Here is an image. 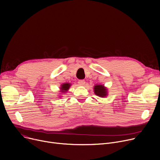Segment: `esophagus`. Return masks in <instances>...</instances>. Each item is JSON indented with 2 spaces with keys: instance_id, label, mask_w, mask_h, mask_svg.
Listing matches in <instances>:
<instances>
[{
  "instance_id": "1",
  "label": "esophagus",
  "mask_w": 160,
  "mask_h": 160,
  "mask_svg": "<svg viewBox=\"0 0 160 160\" xmlns=\"http://www.w3.org/2000/svg\"><path fill=\"white\" fill-rule=\"evenodd\" d=\"M78 83H79L80 86H84L86 83V82L84 80H78Z\"/></svg>"
}]
</instances>
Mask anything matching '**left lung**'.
<instances>
[{"mask_svg": "<svg viewBox=\"0 0 160 160\" xmlns=\"http://www.w3.org/2000/svg\"><path fill=\"white\" fill-rule=\"evenodd\" d=\"M95 93L100 97H106L107 95V89L103 85H96L94 86Z\"/></svg>", "mask_w": 160, "mask_h": 160, "instance_id": "1", "label": "left lung"}]
</instances>
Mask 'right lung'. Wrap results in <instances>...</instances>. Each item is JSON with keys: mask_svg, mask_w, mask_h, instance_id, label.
Instances as JSON below:
<instances>
[{"mask_svg": "<svg viewBox=\"0 0 160 160\" xmlns=\"http://www.w3.org/2000/svg\"><path fill=\"white\" fill-rule=\"evenodd\" d=\"M70 86H71V83H63V84L61 86V88H60L61 92H62V93H65V92H67V91L69 90Z\"/></svg>", "mask_w": 160, "mask_h": 160, "instance_id": "1", "label": "right lung"}]
</instances>
